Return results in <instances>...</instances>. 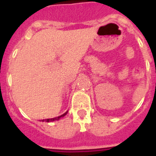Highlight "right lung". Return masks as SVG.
<instances>
[{
  "label": "right lung",
  "instance_id": "right-lung-1",
  "mask_svg": "<svg viewBox=\"0 0 156 156\" xmlns=\"http://www.w3.org/2000/svg\"><path fill=\"white\" fill-rule=\"evenodd\" d=\"M67 112H65L64 114H62L61 116H57V117H55V118H48V119H44V120H42V121L44 122V121H45V122H51V121H58V120H60V118H61V117H63V116H65L67 114Z\"/></svg>",
  "mask_w": 156,
  "mask_h": 156
}]
</instances>
